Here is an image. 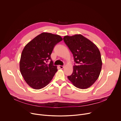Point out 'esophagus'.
Here are the masks:
<instances>
[{
	"mask_svg": "<svg viewBox=\"0 0 121 121\" xmlns=\"http://www.w3.org/2000/svg\"><path fill=\"white\" fill-rule=\"evenodd\" d=\"M59 67L61 69H63L64 67V65H59Z\"/></svg>",
	"mask_w": 121,
	"mask_h": 121,
	"instance_id": "obj_1",
	"label": "esophagus"
}]
</instances>
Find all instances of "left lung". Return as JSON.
<instances>
[{
	"label": "left lung",
	"mask_w": 121,
	"mask_h": 121,
	"mask_svg": "<svg viewBox=\"0 0 121 121\" xmlns=\"http://www.w3.org/2000/svg\"><path fill=\"white\" fill-rule=\"evenodd\" d=\"M63 40L72 52L75 61L73 73L67 77L68 79L78 88L90 87L99 78L101 69L99 49L81 34L65 36Z\"/></svg>",
	"instance_id": "left-lung-1"
}]
</instances>
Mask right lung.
I'll list each match as a JSON object with an SVG mask.
<instances>
[{
	"label": "right lung",
	"instance_id": "right-lung-1",
	"mask_svg": "<svg viewBox=\"0 0 121 121\" xmlns=\"http://www.w3.org/2000/svg\"><path fill=\"white\" fill-rule=\"evenodd\" d=\"M62 40L59 35L43 32L24 48L20 63V71L25 81L32 88L39 90L45 87L57 71L51 55L56 45ZM49 60L50 62L47 64Z\"/></svg>",
	"mask_w": 121,
	"mask_h": 121
}]
</instances>
